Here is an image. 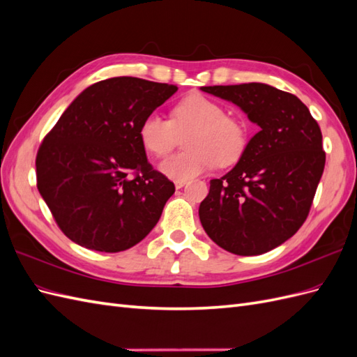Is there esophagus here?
I'll use <instances>...</instances> for the list:
<instances>
[{"instance_id":"esophagus-1","label":"esophagus","mask_w":357,"mask_h":357,"mask_svg":"<svg viewBox=\"0 0 357 357\" xmlns=\"http://www.w3.org/2000/svg\"><path fill=\"white\" fill-rule=\"evenodd\" d=\"M188 183V180H176L174 181V186H176V189H181L183 186H185Z\"/></svg>"}]
</instances>
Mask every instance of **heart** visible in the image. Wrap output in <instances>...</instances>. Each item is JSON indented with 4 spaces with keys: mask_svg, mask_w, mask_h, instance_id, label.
Returning <instances> with one entry per match:
<instances>
[{
    "mask_svg": "<svg viewBox=\"0 0 357 357\" xmlns=\"http://www.w3.org/2000/svg\"><path fill=\"white\" fill-rule=\"evenodd\" d=\"M186 135V152L160 162L162 174L174 180H189L219 165L238 160L247 146V126L238 119L228 117L223 107L201 93L183 98L171 113V121L150 113L139 125V139L149 153L168 155Z\"/></svg>",
    "mask_w": 357,
    "mask_h": 357,
    "instance_id": "obj_1",
    "label": "heart"
}]
</instances>
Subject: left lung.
Returning <instances> with one entry per match:
<instances>
[{
  "instance_id": "1",
  "label": "left lung",
  "mask_w": 357,
  "mask_h": 357,
  "mask_svg": "<svg viewBox=\"0 0 357 357\" xmlns=\"http://www.w3.org/2000/svg\"><path fill=\"white\" fill-rule=\"evenodd\" d=\"M201 91L240 107L261 128L228 174L210 181L202 228L226 252L266 253L307 219L326 160L320 128L298 96L265 83Z\"/></svg>"
}]
</instances>
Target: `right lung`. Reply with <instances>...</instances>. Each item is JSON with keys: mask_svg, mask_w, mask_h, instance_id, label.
Instances as JSON below:
<instances>
[{"mask_svg": "<svg viewBox=\"0 0 357 357\" xmlns=\"http://www.w3.org/2000/svg\"><path fill=\"white\" fill-rule=\"evenodd\" d=\"M177 89L137 77L98 82L46 135L36 160L37 188L71 241L117 253L155 228L176 188L149 164L139 125Z\"/></svg>", "mask_w": 357, "mask_h": 357, "instance_id": "right-lung-1", "label": "right lung"}]
</instances>
